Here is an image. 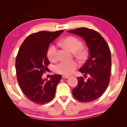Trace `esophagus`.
Returning a JSON list of instances; mask_svg holds the SVG:
<instances>
[{
	"mask_svg": "<svg viewBox=\"0 0 127 127\" xmlns=\"http://www.w3.org/2000/svg\"><path fill=\"white\" fill-rule=\"evenodd\" d=\"M69 76L68 75H62V78H64V79H65V78H69Z\"/></svg>",
	"mask_w": 127,
	"mask_h": 127,
	"instance_id": "esophagus-1",
	"label": "esophagus"
}]
</instances>
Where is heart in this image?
Wrapping results in <instances>:
<instances>
[{
  "instance_id": "1",
  "label": "heart",
  "mask_w": 127,
  "mask_h": 127,
  "mask_svg": "<svg viewBox=\"0 0 127 127\" xmlns=\"http://www.w3.org/2000/svg\"><path fill=\"white\" fill-rule=\"evenodd\" d=\"M59 45L63 48L74 52V56L80 60L86 59L88 53L86 50L82 48L83 44L81 41L76 37L68 36L60 41ZM56 47L55 45H51L47 51V57L50 61L54 62L56 60ZM78 67V63L75 60L71 62H62L55 66V70L60 74L68 75L74 72Z\"/></svg>"
}]
</instances>
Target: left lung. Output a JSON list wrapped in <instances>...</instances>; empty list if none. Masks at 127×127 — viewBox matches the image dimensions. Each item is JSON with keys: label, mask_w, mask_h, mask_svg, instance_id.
<instances>
[{"label": "left lung", "mask_w": 127, "mask_h": 127, "mask_svg": "<svg viewBox=\"0 0 127 127\" xmlns=\"http://www.w3.org/2000/svg\"><path fill=\"white\" fill-rule=\"evenodd\" d=\"M69 33L82 37L88 46L89 58L79 71L85 74L78 77V83L72 90L74 98L82 102H89L101 97L110 82L111 70V53L105 39L98 32L86 28L68 30Z\"/></svg>", "instance_id": "left-lung-1"}]
</instances>
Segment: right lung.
<instances>
[{
	"instance_id": "1",
	"label": "right lung",
	"mask_w": 127,
	"mask_h": 127,
	"mask_svg": "<svg viewBox=\"0 0 127 127\" xmlns=\"http://www.w3.org/2000/svg\"><path fill=\"white\" fill-rule=\"evenodd\" d=\"M64 30L40 31L31 34L23 42L15 62L17 81L21 90L30 101L37 104H45L54 98L61 75L51 76V80L42 79L50 63L46 53L50 43Z\"/></svg>"
}]
</instances>
